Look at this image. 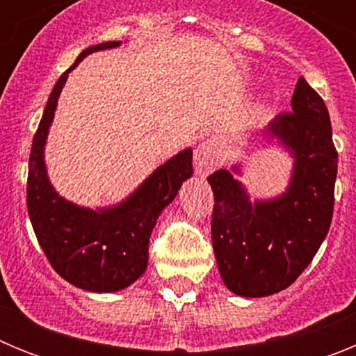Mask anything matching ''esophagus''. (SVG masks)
Here are the masks:
<instances>
[{"instance_id":"obj_1","label":"esophagus","mask_w":356,"mask_h":356,"mask_svg":"<svg viewBox=\"0 0 356 356\" xmlns=\"http://www.w3.org/2000/svg\"><path fill=\"white\" fill-rule=\"evenodd\" d=\"M221 163L219 151L212 143H201L194 151V169L200 176H207Z\"/></svg>"}]
</instances>
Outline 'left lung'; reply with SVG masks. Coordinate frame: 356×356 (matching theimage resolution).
I'll return each instance as SVG.
<instances>
[{
	"label": "left lung",
	"instance_id": "8db88e82",
	"mask_svg": "<svg viewBox=\"0 0 356 356\" xmlns=\"http://www.w3.org/2000/svg\"><path fill=\"white\" fill-rule=\"evenodd\" d=\"M292 112L276 115L267 135L294 159L282 196L251 203L238 165L209 176L213 191L212 244L226 287L244 298L276 294L294 284L325 241L333 216L337 149L323 97L300 76Z\"/></svg>",
	"mask_w": 356,
	"mask_h": 356
}]
</instances>
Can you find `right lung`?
<instances>
[{"instance_id": "right-lung-1", "label": "right lung", "mask_w": 356, "mask_h": 356, "mask_svg": "<svg viewBox=\"0 0 356 356\" xmlns=\"http://www.w3.org/2000/svg\"><path fill=\"white\" fill-rule=\"evenodd\" d=\"M119 44V40H110L83 49L56 80L33 135L28 163L26 205L37 241L62 278L90 292L121 291L146 271L153 226L181 184L193 176V151L184 149L155 169L130 197L103 210L74 205L58 196L49 184L44 144L67 74L90 53Z\"/></svg>"}]
</instances>
